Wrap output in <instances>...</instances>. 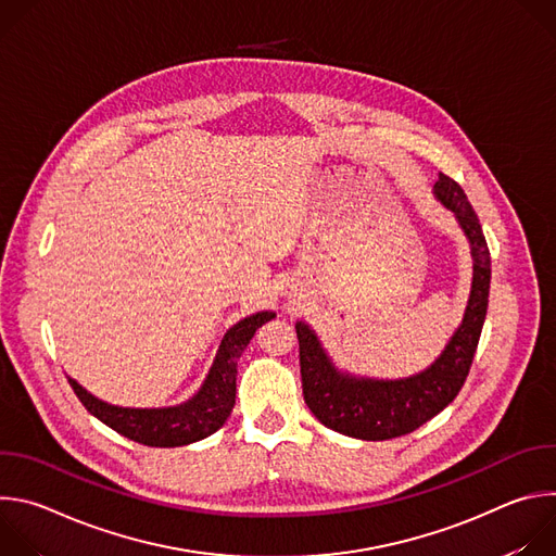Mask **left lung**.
<instances>
[{
  "label": "left lung",
  "instance_id": "8db88e82",
  "mask_svg": "<svg viewBox=\"0 0 556 556\" xmlns=\"http://www.w3.org/2000/svg\"><path fill=\"white\" fill-rule=\"evenodd\" d=\"M433 195L455 215L470 244L472 283L462 324L427 369L389 380L339 369L314 330L296 321L303 399L314 418L332 431L371 442L407 435L453 403L468 376L486 319L491 253L462 187L440 174Z\"/></svg>",
  "mask_w": 556,
  "mask_h": 556
}]
</instances>
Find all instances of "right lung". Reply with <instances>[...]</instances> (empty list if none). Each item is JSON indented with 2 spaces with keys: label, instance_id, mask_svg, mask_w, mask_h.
I'll use <instances>...</instances> for the list:
<instances>
[{
  "label": "right lung",
  "instance_id": "right-lung-1",
  "mask_svg": "<svg viewBox=\"0 0 556 556\" xmlns=\"http://www.w3.org/2000/svg\"><path fill=\"white\" fill-rule=\"evenodd\" d=\"M275 312L262 309L228 328L202 387L189 401L174 407L140 409L110 405L92 395L74 378L67 380L84 407L116 433L147 446H185L208 438L226 422L235 405L237 361L255 337L257 328L275 319Z\"/></svg>",
  "mask_w": 556,
  "mask_h": 556
}]
</instances>
